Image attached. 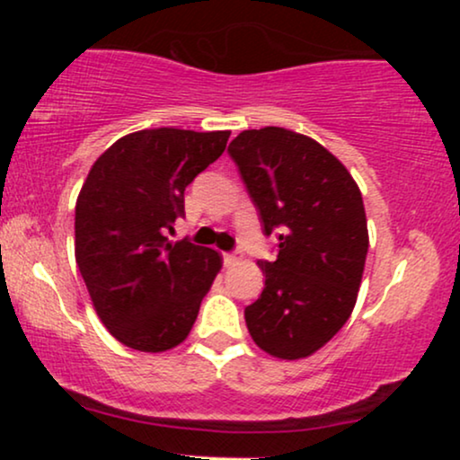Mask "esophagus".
Listing matches in <instances>:
<instances>
[{"label": "esophagus", "instance_id": "34e87169", "mask_svg": "<svg viewBox=\"0 0 460 460\" xmlns=\"http://www.w3.org/2000/svg\"><path fill=\"white\" fill-rule=\"evenodd\" d=\"M240 257H242L240 251H235V252H225V263H226V266H231V263L240 261Z\"/></svg>", "mask_w": 460, "mask_h": 460}]
</instances>
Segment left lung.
Wrapping results in <instances>:
<instances>
[{"mask_svg":"<svg viewBox=\"0 0 460 460\" xmlns=\"http://www.w3.org/2000/svg\"><path fill=\"white\" fill-rule=\"evenodd\" d=\"M263 234L279 237L260 261L261 296L244 309L252 341L277 358L320 350L355 309L369 246L361 190L346 166L309 136L246 129L229 145Z\"/></svg>","mask_w":460,"mask_h":460,"instance_id":"8db88e82","label":"left lung"}]
</instances>
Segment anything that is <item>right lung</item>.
<instances>
[{"mask_svg":"<svg viewBox=\"0 0 460 460\" xmlns=\"http://www.w3.org/2000/svg\"><path fill=\"white\" fill-rule=\"evenodd\" d=\"M231 131L142 129L99 155L75 205V260L94 311L120 344L164 352L181 344L223 260L171 242L183 192L223 155Z\"/></svg>","mask_w":460,"mask_h":460,"instance_id":"1","label":"right lung"}]
</instances>
